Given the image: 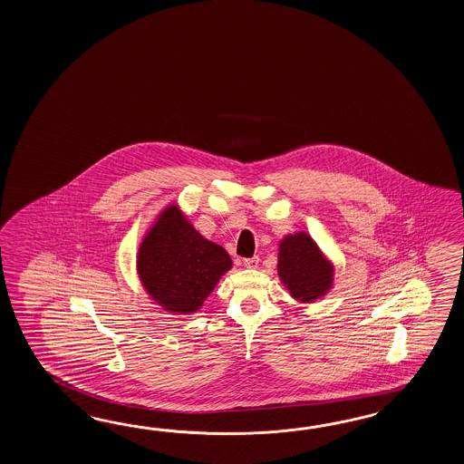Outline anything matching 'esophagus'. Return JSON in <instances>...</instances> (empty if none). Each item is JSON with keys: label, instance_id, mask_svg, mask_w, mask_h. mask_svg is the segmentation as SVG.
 Wrapping results in <instances>:
<instances>
[{"label": "esophagus", "instance_id": "34e87169", "mask_svg": "<svg viewBox=\"0 0 464 464\" xmlns=\"http://www.w3.org/2000/svg\"><path fill=\"white\" fill-rule=\"evenodd\" d=\"M258 262H260V258H258V256L246 258V260H244V266H246V268H250V270H254V268H256V266H258Z\"/></svg>", "mask_w": 464, "mask_h": 464}]
</instances>
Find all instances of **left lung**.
I'll list each match as a JSON object with an SVG mask.
<instances>
[{
  "label": "left lung",
  "instance_id": "obj_1",
  "mask_svg": "<svg viewBox=\"0 0 464 464\" xmlns=\"http://www.w3.org/2000/svg\"><path fill=\"white\" fill-rule=\"evenodd\" d=\"M278 278L300 304H314L334 288L335 266L315 240L300 230L278 242Z\"/></svg>",
  "mask_w": 464,
  "mask_h": 464
}]
</instances>
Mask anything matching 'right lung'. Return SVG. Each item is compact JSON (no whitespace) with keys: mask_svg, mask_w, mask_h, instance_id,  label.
Here are the masks:
<instances>
[{"mask_svg":"<svg viewBox=\"0 0 464 464\" xmlns=\"http://www.w3.org/2000/svg\"><path fill=\"white\" fill-rule=\"evenodd\" d=\"M136 268L156 305L172 315H190L202 308L232 260L224 246L200 236L174 202L142 237Z\"/></svg>","mask_w":464,"mask_h":464,"instance_id":"obj_1","label":"right lung"}]
</instances>
